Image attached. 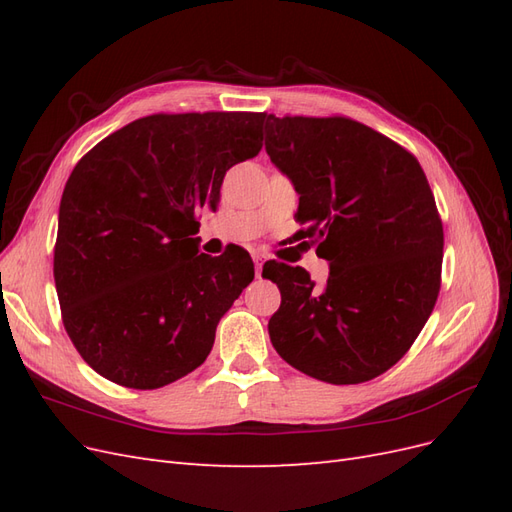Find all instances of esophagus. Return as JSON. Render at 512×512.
Here are the masks:
<instances>
[{"label": "esophagus", "instance_id": "obj_1", "mask_svg": "<svg viewBox=\"0 0 512 512\" xmlns=\"http://www.w3.org/2000/svg\"><path fill=\"white\" fill-rule=\"evenodd\" d=\"M254 265H256V277H260V273H262V258L258 254H254Z\"/></svg>", "mask_w": 512, "mask_h": 512}]
</instances>
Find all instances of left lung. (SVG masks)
I'll return each mask as SVG.
<instances>
[{
  "mask_svg": "<svg viewBox=\"0 0 512 512\" xmlns=\"http://www.w3.org/2000/svg\"><path fill=\"white\" fill-rule=\"evenodd\" d=\"M265 134L299 194L294 220L331 269L316 288L305 269L265 262L282 292L271 344L316 380L367 382L408 352L438 299L444 232L427 177L404 147L346 117L267 115Z\"/></svg>",
  "mask_w": 512,
  "mask_h": 512,
  "instance_id": "1",
  "label": "left lung"
}]
</instances>
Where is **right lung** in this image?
<instances>
[{
	"label": "right lung",
	"mask_w": 512,
	"mask_h": 512,
	"mask_svg": "<svg viewBox=\"0 0 512 512\" xmlns=\"http://www.w3.org/2000/svg\"><path fill=\"white\" fill-rule=\"evenodd\" d=\"M265 113L149 115L74 166L59 203L53 275L83 361L128 389H160L209 356L254 280L243 247L198 252L196 211L262 149Z\"/></svg>",
	"instance_id": "1"
}]
</instances>
